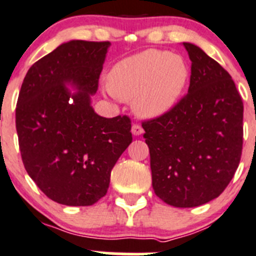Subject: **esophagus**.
Masks as SVG:
<instances>
[{"mask_svg": "<svg viewBox=\"0 0 256 256\" xmlns=\"http://www.w3.org/2000/svg\"><path fill=\"white\" fill-rule=\"evenodd\" d=\"M132 133H133V136H140V134H143V128L139 124H133L132 126Z\"/></svg>", "mask_w": 256, "mask_h": 256, "instance_id": "1", "label": "esophagus"}]
</instances>
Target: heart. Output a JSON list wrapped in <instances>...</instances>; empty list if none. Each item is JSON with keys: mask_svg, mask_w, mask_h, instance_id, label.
Returning a JSON list of instances; mask_svg holds the SVG:
<instances>
[{"mask_svg": "<svg viewBox=\"0 0 256 256\" xmlns=\"http://www.w3.org/2000/svg\"><path fill=\"white\" fill-rule=\"evenodd\" d=\"M189 78L190 68L182 56L146 50L120 60L108 74V88L116 97L132 100L136 116L150 120L178 103Z\"/></svg>", "mask_w": 256, "mask_h": 256, "instance_id": "1", "label": "heart"}]
</instances>
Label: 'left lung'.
Returning <instances> with one entry per match:
<instances>
[{
  "label": "left lung",
  "instance_id": "obj_1",
  "mask_svg": "<svg viewBox=\"0 0 256 256\" xmlns=\"http://www.w3.org/2000/svg\"><path fill=\"white\" fill-rule=\"evenodd\" d=\"M192 60L188 94L142 124L152 186L176 208L218 198L234 176L242 149V100L229 73L200 47L183 42Z\"/></svg>",
  "mask_w": 256,
  "mask_h": 256
}]
</instances>
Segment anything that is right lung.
Returning a JSON list of instances; mask_svg holds the SVG:
<instances>
[{"instance_id":"right-lung-1","label":"right lung","mask_w":256,"mask_h":256,"mask_svg":"<svg viewBox=\"0 0 256 256\" xmlns=\"http://www.w3.org/2000/svg\"><path fill=\"white\" fill-rule=\"evenodd\" d=\"M110 46L62 43L30 68L20 90L16 129L24 166L63 206H92L104 196L113 166L132 143L128 117H100L90 104Z\"/></svg>"}]
</instances>
